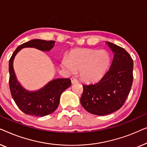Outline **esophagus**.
I'll list each match as a JSON object with an SVG mask.
<instances>
[{
    "instance_id": "esophagus-1",
    "label": "esophagus",
    "mask_w": 147,
    "mask_h": 147,
    "mask_svg": "<svg viewBox=\"0 0 147 147\" xmlns=\"http://www.w3.org/2000/svg\"><path fill=\"white\" fill-rule=\"evenodd\" d=\"M78 82V80L76 79V78H75L74 77H72V78H71V82H72V84L77 83Z\"/></svg>"
}]
</instances>
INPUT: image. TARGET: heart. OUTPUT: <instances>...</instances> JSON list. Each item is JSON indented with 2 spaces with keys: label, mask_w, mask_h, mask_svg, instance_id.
<instances>
[{
  "label": "heart",
  "mask_w": 147,
  "mask_h": 147,
  "mask_svg": "<svg viewBox=\"0 0 147 147\" xmlns=\"http://www.w3.org/2000/svg\"><path fill=\"white\" fill-rule=\"evenodd\" d=\"M111 57L106 51H81L65 57L62 62L64 69L70 73L80 71L81 78L86 82H95L100 80L108 71Z\"/></svg>",
  "instance_id": "heart-1"
}]
</instances>
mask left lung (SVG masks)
<instances>
[{
  "instance_id": "obj_1",
  "label": "left lung",
  "mask_w": 147,
  "mask_h": 147,
  "mask_svg": "<svg viewBox=\"0 0 147 147\" xmlns=\"http://www.w3.org/2000/svg\"><path fill=\"white\" fill-rule=\"evenodd\" d=\"M114 53L110 69L97 82L82 84L80 104L91 114L103 116L120 109L125 103L133 80V61L123 48L107 42Z\"/></svg>"
}]
</instances>
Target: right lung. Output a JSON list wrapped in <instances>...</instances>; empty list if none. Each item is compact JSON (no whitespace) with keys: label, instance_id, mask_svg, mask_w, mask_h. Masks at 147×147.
Masks as SVG:
<instances>
[{"label":"right lung","instance_id":"add662e5","mask_svg":"<svg viewBox=\"0 0 147 147\" xmlns=\"http://www.w3.org/2000/svg\"><path fill=\"white\" fill-rule=\"evenodd\" d=\"M55 43L54 40L33 39L18 46L10 59V90L16 105L26 115L45 117L53 113L59 106L61 94L71 85V80L69 78H57L40 89L30 91L22 87L17 80L13 69L14 59L22 49L30 47L42 51H49L53 48Z\"/></svg>","mask_w":147,"mask_h":147}]
</instances>
